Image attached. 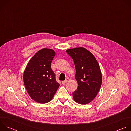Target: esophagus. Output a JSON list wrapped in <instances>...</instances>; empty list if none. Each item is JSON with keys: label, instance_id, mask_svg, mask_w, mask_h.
Listing matches in <instances>:
<instances>
[{"label": "esophagus", "instance_id": "esophagus-1", "mask_svg": "<svg viewBox=\"0 0 131 131\" xmlns=\"http://www.w3.org/2000/svg\"><path fill=\"white\" fill-rule=\"evenodd\" d=\"M67 82V80H64V81H62V84H65Z\"/></svg>", "mask_w": 131, "mask_h": 131}]
</instances>
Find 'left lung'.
Instances as JSON below:
<instances>
[{"mask_svg": "<svg viewBox=\"0 0 131 131\" xmlns=\"http://www.w3.org/2000/svg\"><path fill=\"white\" fill-rule=\"evenodd\" d=\"M76 68L77 89L72 93L73 100L80 104L90 103L96 96L101 86L102 77L99 64L86 49L80 47L66 50Z\"/></svg>", "mask_w": 131, "mask_h": 131, "instance_id": "1", "label": "left lung"}]
</instances>
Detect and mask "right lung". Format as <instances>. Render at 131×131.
<instances>
[{
	"label": "right lung",
	"mask_w": 131,
	"mask_h": 131,
	"mask_svg": "<svg viewBox=\"0 0 131 131\" xmlns=\"http://www.w3.org/2000/svg\"><path fill=\"white\" fill-rule=\"evenodd\" d=\"M55 55L52 49L39 50L30 60L24 72V83L29 95L41 104L50 102L60 86L51 66Z\"/></svg>",
	"instance_id": "obj_1"
}]
</instances>
